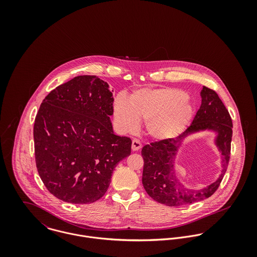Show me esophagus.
<instances>
[{
  "label": "esophagus",
  "instance_id": "esophagus-1",
  "mask_svg": "<svg viewBox=\"0 0 257 257\" xmlns=\"http://www.w3.org/2000/svg\"><path fill=\"white\" fill-rule=\"evenodd\" d=\"M142 144L140 143V141L139 140H134L133 141V143H132V149L134 150V151H138V150H140L141 148H142Z\"/></svg>",
  "mask_w": 257,
  "mask_h": 257
}]
</instances>
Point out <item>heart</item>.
I'll list each match as a JSON object with an SVG mask.
<instances>
[{
	"mask_svg": "<svg viewBox=\"0 0 257 257\" xmlns=\"http://www.w3.org/2000/svg\"><path fill=\"white\" fill-rule=\"evenodd\" d=\"M194 108L183 91L174 88L144 89L133 93L127 102L118 97L113 103V119L121 133H133L145 120L146 134L163 141L181 134L192 118Z\"/></svg>",
	"mask_w": 257,
	"mask_h": 257,
	"instance_id": "1",
	"label": "heart"
}]
</instances>
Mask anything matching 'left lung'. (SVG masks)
I'll list each match as a JSON object with an SVG mask.
<instances>
[{"label":"left lung","mask_w":257,"mask_h":257,"mask_svg":"<svg viewBox=\"0 0 257 257\" xmlns=\"http://www.w3.org/2000/svg\"><path fill=\"white\" fill-rule=\"evenodd\" d=\"M201 96L200 109L184 133L174 139L152 142L142 149L145 162L144 187L154 201L169 207L186 206L211 197L218 190L229 162L232 138V121L229 112L215 90L204 86ZM204 128H212L219 132L217 145L224 156V169L216 183L201 190H191L184 188L176 179L173 171V159L183 138L193 131Z\"/></svg>","instance_id":"1"}]
</instances>
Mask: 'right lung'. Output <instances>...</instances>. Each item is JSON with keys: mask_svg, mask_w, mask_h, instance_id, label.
I'll return each instance as SVG.
<instances>
[{"mask_svg": "<svg viewBox=\"0 0 257 257\" xmlns=\"http://www.w3.org/2000/svg\"><path fill=\"white\" fill-rule=\"evenodd\" d=\"M113 97L96 76H77L42 101L35 125L38 174L56 198L90 204L107 192L117 163L131 154L132 140L112 133Z\"/></svg>", "mask_w": 257, "mask_h": 257, "instance_id": "1", "label": "right lung"}]
</instances>
